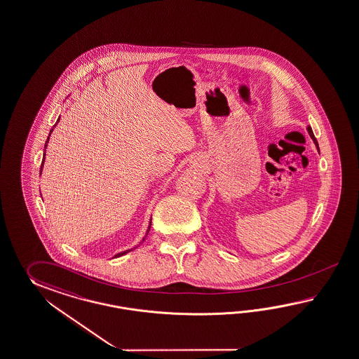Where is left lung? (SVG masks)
Instances as JSON below:
<instances>
[{
  "instance_id": "1",
  "label": "left lung",
  "mask_w": 359,
  "mask_h": 359,
  "mask_svg": "<svg viewBox=\"0 0 359 359\" xmlns=\"http://www.w3.org/2000/svg\"><path fill=\"white\" fill-rule=\"evenodd\" d=\"M307 131H309V135H310V137L313 139V141H314L315 147L318 148V150H319V145H318V141H316V139H315L314 133H313V130L310 128V127H307Z\"/></svg>"
}]
</instances>
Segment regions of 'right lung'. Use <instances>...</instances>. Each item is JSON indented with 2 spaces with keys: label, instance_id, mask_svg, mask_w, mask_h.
<instances>
[{
  "label": "right lung",
  "instance_id": "right-lung-1",
  "mask_svg": "<svg viewBox=\"0 0 359 359\" xmlns=\"http://www.w3.org/2000/svg\"><path fill=\"white\" fill-rule=\"evenodd\" d=\"M60 122V118H58V119H57V123ZM57 123H55V124H57ZM55 124H54V126H53V127H55ZM52 132H53V128L52 130H50V133H49V136H48V140H46V142H45V147L44 148L46 149V147H48V142H49V137H50V135H52ZM45 149H44V157H43V162H41V167H40V175H41V171H43V167H44V161H45ZM150 226H151V219H150V222H149V227H148V231H147V235H148L149 233V229H150ZM147 237V236H145ZM145 237H144V238H142V241H144V240H145ZM132 249H128V250H126V252H122V253H118V254H115L114 255V258H116V257H121V255H123V254H127L128 253V252H131Z\"/></svg>",
  "mask_w": 359,
  "mask_h": 359
}]
</instances>
